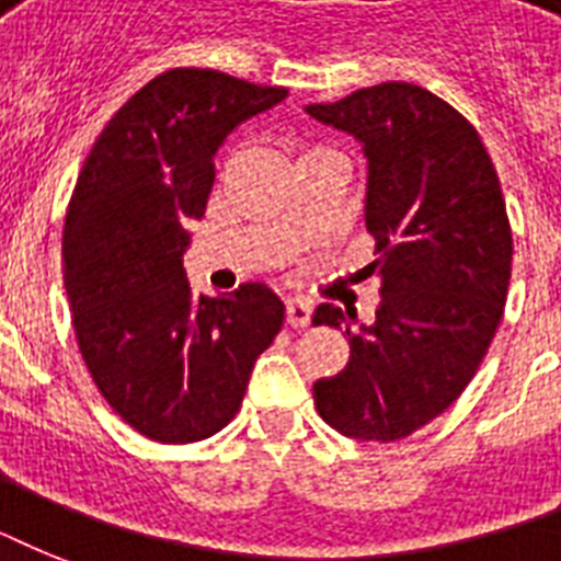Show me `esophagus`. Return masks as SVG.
<instances>
[{
  "label": "esophagus",
  "mask_w": 561,
  "mask_h": 561,
  "mask_svg": "<svg viewBox=\"0 0 561 561\" xmlns=\"http://www.w3.org/2000/svg\"><path fill=\"white\" fill-rule=\"evenodd\" d=\"M311 314H314V308L302 302V299H288L285 302V317H288L290 329H306L311 323Z\"/></svg>",
  "instance_id": "34e87169"
}]
</instances>
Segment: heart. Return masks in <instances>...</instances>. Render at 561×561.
Segmentation results:
<instances>
[{"instance_id":"heart-1","label":"heart","mask_w":561,"mask_h":561,"mask_svg":"<svg viewBox=\"0 0 561 561\" xmlns=\"http://www.w3.org/2000/svg\"><path fill=\"white\" fill-rule=\"evenodd\" d=\"M311 151H323V148H311ZM311 151H308V153H311Z\"/></svg>"}]
</instances>
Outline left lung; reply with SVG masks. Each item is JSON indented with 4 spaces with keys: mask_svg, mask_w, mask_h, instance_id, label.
<instances>
[{
    "mask_svg": "<svg viewBox=\"0 0 561 561\" xmlns=\"http://www.w3.org/2000/svg\"><path fill=\"white\" fill-rule=\"evenodd\" d=\"M306 113L364 148L369 271L381 279L375 320L355 332L358 314L314 311V325H346L352 350L314 383V404L343 436L396 443L451 408L495 337L513 273L504 194L478 130L416 83H378Z\"/></svg>",
    "mask_w": 561,
    "mask_h": 561,
    "instance_id": "8db88e82",
    "label": "left lung"
}]
</instances>
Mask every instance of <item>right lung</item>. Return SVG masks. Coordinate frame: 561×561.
Listing matches in <instances>:
<instances>
[{
    "label": "right lung",
    "instance_id": "right-lung-1",
    "mask_svg": "<svg viewBox=\"0 0 561 561\" xmlns=\"http://www.w3.org/2000/svg\"><path fill=\"white\" fill-rule=\"evenodd\" d=\"M285 87L215 69H169L101 130L64 227L66 290L92 381L157 443L218 434L244 399L285 306L262 282L194 297L183 253L215 183V153Z\"/></svg>",
    "mask_w": 561,
    "mask_h": 561
}]
</instances>
